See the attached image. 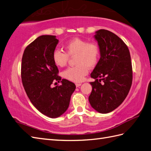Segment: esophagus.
<instances>
[{"label": "esophagus", "instance_id": "esophagus-1", "mask_svg": "<svg viewBox=\"0 0 151 151\" xmlns=\"http://www.w3.org/2000/svg\"><path fill=\"white\" fill-rule=\"evenodd\" d=\"M75 85H76V87H80V86L82 85V83H75Z\"/></svg>", "mask_w": 151, "mask_h": 151}]
</instances>
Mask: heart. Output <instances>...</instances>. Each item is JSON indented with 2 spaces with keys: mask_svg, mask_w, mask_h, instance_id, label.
<instances>
[{
  "mask_svg": "<svg viewBox=\"0 0 151 151\" xmlns=\"http://www.w3.org/2000/svg\"><path fill=\"white\" fill-rule=\"evenodd\" d=\"M66 52L56 49L52 52V58L55 64L60 68L67 65L69 57H75V67L69 68L62 73L65 79L73 82H80L84 79L89 68L95 66L99 60L100 50L99 45L94 42L75 38L65 45Z\"/></svg>",
  "mask_w": 151,
  "mask_h": 151,
  "instance_id": "b5f03b06",
  "label": "heart"
}]
</instances>
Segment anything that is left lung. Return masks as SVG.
I'll return each instance as SVG.
<instances>
[{"label":"left lung","instance_id":"8db88e82","mask_svg":"<svg viewBox=\"0 0 151 151\" xmlns=\"http://www.w3.org/2000/svg\"><path fill=\"white\" fill-rule=\"evenodd\" d=\"M94 38L100 58L91 74L95 81L90 82L89 101L96 111L105 114L117 108L127 96L132 81V63L128 47L116 35L100 29Z\"/></svg>","mask_w":151,"mask_h":151}]
</instances>
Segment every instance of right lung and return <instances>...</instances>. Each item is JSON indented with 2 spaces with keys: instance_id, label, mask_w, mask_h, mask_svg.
<instances>
[{
  "instance_id": "add662e5",
  "label": "right lung",
  "mask_w": 151,
  "mask_h": 151,
  "mask_svg": "<svg viewBox=\"0 0 151 151\" xmlns=\"http://www.w3.org/2000/svg\"><path fill=\"white\" fill-rule=\"evenodd\" d=\"M58 40L54 35H42L26 47L21 64V78L31 102L41 113L57 118L68 109L76 86L58 76L52 54ZM62 84L52 88V82Z\"/></svg>"
}]
</instances>
